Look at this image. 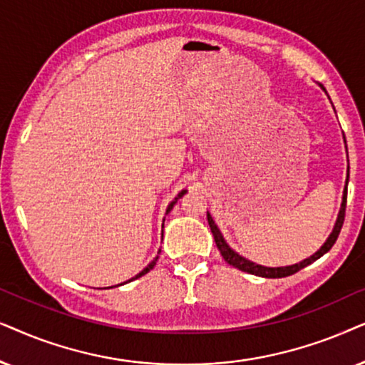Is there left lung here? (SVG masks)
Wrapping results in <instances>:
<instances>
[{
  "label": "left lung",
  "mask_w": 365,
  "mask_h": 365,
  "mask_svg": "<svg viewBox=\"0 0 365 365\" xmlns=\"http://www.w3.org/2000/svg\"><path fill=\"white\" fill-rule=\"evenodd\" d=\"M320 88L325 91V88L322 85H319ZM327 93V91H325ZM344 135V133H342ZM344 142H346V137H344ZM347 148V145H346ZM347 183H349V167H347V178H346V188H344V193H342V203H341V210H339V215H337V220H335V225L332 228V232H330V235L327 237V240L324 242V245L320 247V249L312 254L307 259H304L302 262H299V264H294V265H285V267H265V265H259L255 264V262H252L249 259H245V257H242L239 252H235L232 249L230 245L227 244V240L223 239L220 228L217 227V223L213 222V218L210 213L207 212V220H208V225H210V230L213 233V239H215V244L218 247V250H220V254L223 259H225L227 264H230L232 267H235V269H239L242 272H247V274H252V275H259V277H264V279H282V277H289L295 274V272H299L300 269H304V267H307L315 262L317 259H320L324 254H327V252L332 249V245L335 244V240H337L339 233H341V228L344 225V217H346V203H347Z\"/></svg>",
  "instance_id": "left-lung-1"
}]
</instances>
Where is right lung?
<instances>
[{"label": "right lung", "instance_id": "1", "mask_svg": "<svg viewBox=\"0 0 365 365\" xmlns=\"http://www.w3.org/2000/svg\"><path fill=\"white\" fill-rule=\"evenodd\" d=\"M185 193H187V190H182V192H180V193H178V195H177V197H175V198H173V200H172V202H170V203H168V207H167V213H168L170 210H172V208H173V205H175V203H177V202L180 200V198H182L183 195H185ZM158 254H160V250H158ZM157 260H158V255H157V257H155V259H153L152 262H150V264H148L147 267H145V269H143L142 272H140V274H137V275H135V277H132V279H130V280H126V282H132V280H135V279H138V277H142V275H145V274H148V272H150V270H152L155 265H157ZM126 282H125V284H126ZM120 285H123V284H120Z\"/></svg>", "mask_w": 365, "mask_h": 365}]
</instances>
